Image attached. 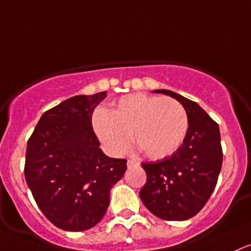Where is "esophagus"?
I'll return each mask as SVG.
<instances>
[{
	"instance_id": "esophagus-1",
	"label": "esophagus",
	"mask_w": 251,
	"mask_h": 251,
	"mask_svg": "<svg viewBox=\"0 0 251 251\" xmlns=\"http://www.w3.org/2000/svg\"><path fill=\"white\" fill-rule=\"evenodd\" d=\"M138 162L137 161H133V159H128L127 161V168H132V167H136L138 166Z\"/></svg>"
}]
</instances>
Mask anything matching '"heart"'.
<instances>
[{
	"instance_id": "heart-1",
	"label": "heart",
	"mask_w": 251,
	"mask_h": 251,
	"mask_svg": "<svg viewBox=\"0 0 251 251\" xmlns=\"http://www.w3.org/2000/svg\"><path fill=\"white\" fill-rule=\"evenodd\" d=\"M93 128L109 155L121 156L137 147L151 159L174 153L188 131V115L178 101L142 93L124 96L112 111L96 109Z\"/></svg>"
}]
</instances>
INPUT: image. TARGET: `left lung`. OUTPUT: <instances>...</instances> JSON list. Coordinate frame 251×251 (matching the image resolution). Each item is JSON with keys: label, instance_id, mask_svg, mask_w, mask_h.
<instances>
[{"label": "left lung", "instance_id": "1", "mask_svg": "<svg viewBox=\"0 0 251 251\" xmlns=\"http://www.w3.org/2000/svg\"><path fill=\"white\" fill-rule=\"evenodd\" d=\"M153 93L177 100L188 115V131L173 155L143 163L147 183L139 192L145 207L164 220H187L210 199L222 169L219 126L194 101L167 89Z\"/></svg>", "mask_w": 251, "mask_h": 251}]
</instances>
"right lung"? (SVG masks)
Returning <instances> with one entry per match:
<instances>
[{"label": "right lung", "instance_id": "obj_1", "mask_svg": "<svg viewBox=\"0 0 251 251\" xmlns=\"http://www.w3.org/2000/svg\"><path fill=\"white\" fill-rule=\"evenodd\" d=\"M107 92L77 95L41 115L27 142L25 177L45 217L65 231H85L103 218L126 159L111 158L92 126Z\"/></svg>", "mask_w": 251, "mask_h": 251}]
</instances>
